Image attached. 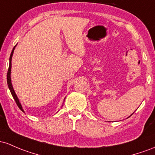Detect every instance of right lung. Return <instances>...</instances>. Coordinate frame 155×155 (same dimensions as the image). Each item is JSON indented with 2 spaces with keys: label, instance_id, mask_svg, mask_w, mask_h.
Wrapping results in <instances>:
<instances>
[{
  "label": "right lung",
  "instance_id": "1",
  "mask_svg": "<svg viewBox=\"0 0 155 155\" xmlns=\"http://www.w3.org/2000/svg\"><path fill=\"white\" fill-rule=\"evenodd\" d=\"M15 46L14 47L13 50H12V53H11V55H10V58H9V67H8V72H7V84H8V88H9L10 91H11V94L12 95V97H13V98L15 99V102H16L17 106L19 107V108L21 110L22 112H24L23 109H22V107L21 105V104H20V101H19L18 98H17L16 94H15V90H14L13 88V86H12V81H11V68H12V55H13V53H14V50H15Z\"/></svg>",
  "mask_w": 155,
  "mask_h": 155
}]
</instances>
